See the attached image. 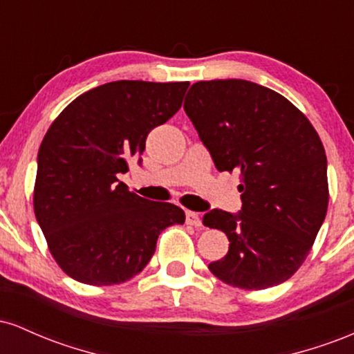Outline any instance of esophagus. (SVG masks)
Returning a JSON list of instances; mask_svg holds the SVG:
<instances>
[{"mask_svg": "<svg viewBox=\"0 0 354 354\" xmlns=\"http://www.w3.org/2000/svg\"><path fill=\"white\" fill-rule=\"evenodd\" d=\"M186 225L189 226H201V219L194 211H186Z\"/></svg>", "mask_w": 354, "mask_h": 354, "instance_id": "obj_1", "label": "esophagus"}]
</instances>
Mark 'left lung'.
Wrapping results in <instances>:
<instances>
[{
  "instance_id": "8db88e82",
  "label": "left lung",
  "mask_w": 354,
  "mask_h": 354,
  "mask_svg": "<svg viewBox=\"0 0 354 354\" xmlns=\"http://www.w3.org/2000/svg\"><path fill=\"white\" fill-rule=\"evenodd\" d=\"M185 111L218 171L241 178V211L213 209L203 218L230 239L228 253L209 271L243 290L290 279L310 253L330 200L316 129L279 93L245 80L198 81Z\"/></svg>"
}]
</instances>
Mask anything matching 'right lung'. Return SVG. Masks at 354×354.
<instances>
[{
  "label": "right lung",
  "instance_id": "add662e5",
  "mask_svg": "<svg viewBox=\"0 0 354 354\" xmlns=\"http://www.w3.org/2000/svg\"><path fill=\"white\" fill-rule=\"evenodd\" d=\"M188 86L101 84L71 101L44 135L35 214L55 261L76 281H128L149 263L161 231L185 223L181 208L138 196L118 174L145 151L149 131L181 108Z\"/></svg>",
  "mask_w": 354,
  "mask_h": 354
}]
</instances>
